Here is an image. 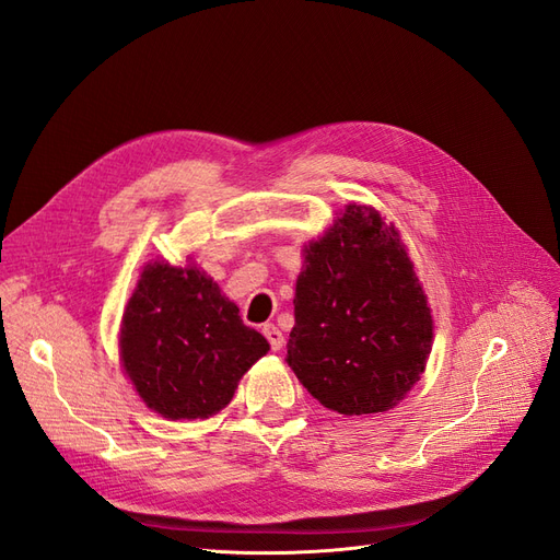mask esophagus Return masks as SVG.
Wrapping results in <instances>:
<instances>
[{"label":"esophagus","mask_w":560,"mask_h":560,"mask_svg":"<svg viewBox=\"0 0 560 560\" xmlns=\"http://www.w3.org/2000/svg\"><path fill=\"white\" fill-rule=\"evenodd\" d=\"M262 335L269 341V349H272V351H281L283 349L285 339H283V332L275 326V323H267V326H262Z\"/></svg>","instance_id":"1"}]
</instances>
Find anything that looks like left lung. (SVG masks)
<instances>
[{"mask_svg": "<svg viewBox=\"0 0 560 560\" xmlns=\"http://www.w3.org/2000/svg\"><path fill=\"white\" fill-rule=\"evenodd\" d=\"M288 365L332 411H388L419 382L432 316L395 228L351 205L304 248Z\"/></svg>", "mask_w": 560, "mask_h": 560, "instance_id": "left-lung-1", "label": "left lung"}]
</instances>
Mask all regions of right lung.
I'll list each match as a JSON object with an SVG mask.
<instances>
[{
  "label": "right lung",
  "mask_w": 560,
  "mask_h": 560,
  "mask_svg": "<svg viewBox=\"0 0 560 560\" xmlns=\"http://www.w3.org/2000/svg\"><path fill=\"white\" fill-rule=\"evenodd\" d=\"M269 351L240 306L195 267L147 265L122 314L120 355L137 393L165 419H207Z\"/></svg>",
  "instance_id": "1"
}]
</instances>
